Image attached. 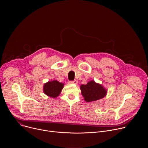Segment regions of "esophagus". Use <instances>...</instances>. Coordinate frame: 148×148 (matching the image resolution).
<instances>
[{
	"label": "esophagus",
	"mask_w": 148,
	"mask_h": 148,
	"mask_svg": "<svg viewBox=\"0 0 148 148\" xmlns=\"http://www.w3.org/2000/svg\"><path fill=\"white\" fill-rule=\"evenodd\" d=\"M77 83H78V81L76 79H75L74 81H69V84H77Z\"/></svg>",
	"instance_id": "1"
}]
</instances>
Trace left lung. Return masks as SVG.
Listing matches in <instances>:
<instances>
[{"instance_id": "left-lung-1", "label": "left lung", "mask_w": 148, "mask_h": 148, "mask_svg": "<svg viewBox=\"0 0 148 148\" xmlns=\"http://www.w3.org/2000/svg\"><path fill=\"white\" fill-rule=\"evenodd\" d=\"M80 90L84 100L88 102L102 99L107 93L102 85L93 80L89 81L86 85H81Z\"/></svg>"}]
</instances>
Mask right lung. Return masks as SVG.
I'll return each instance as SVG.
<instances>
[{"instance_id":"obj_1","label":"right lung","mask_w":148,"mask_h":148,"mask_svg":"<svg viewBox=\"0 0 148 148\" xmlns=\"http://www.w3.org/2000/svg\"><path fill=\"white\" fill-rule=\"evenodd\" d=\"M63 87L64 84L59 82L57 80H53L45 84L43 91L47 96L54 98L60 95Z\"/></svg>"}]
</instances>
